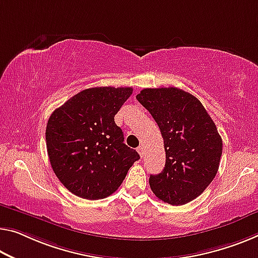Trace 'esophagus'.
Wrapping results in <instances>:
<instances>
[{
	"label": "esophagus",
	"instance_id": "esophagus-1",
	"mask_svg": "<svg viewBox=\"0 0 258 258\" xmlns=\"http://www.w3.org/2000/svg\"><path fill=\"white\" fill-rule=\"evenodd\" d=\"M137 152L140 153V156H141V158H142V157H143V153H144V150H143L142 146H138V148H137Z\"/></svg>",
	"mask_w": 258,
	"mask_h": 258
}]
</instances>
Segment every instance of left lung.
<instances>
[{
    "instance_id": "8db88e82",
    "label": "left lung",
    "mask_w": 258,
    "mask_h": 258,
    "mask_svg": "<svg viewBox=\"0 0 258 258\" xmlns=\"http://www.w3.org/2000/svg\"><path fill=\"white\" fill-rule=\"evenodd\" d=\"M136 98L164 138L165 168L150 175V187L165 203L187 204L207 189L219 168L223 141L215 122L196 97L181 89H144Z\"/></svg>"
}]
</instances>
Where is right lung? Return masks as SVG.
Segmentation results:
<instances>
[{
  "label": "right lung",
  "instance_id": "1",
  "mask_svg": "<svg viewBox=\"0 0 258 258\" xmlns=\"http://www.w3.org/2000/svg\"><path fill=\"white\" fill-rule=\"evenodd\" d=\"M132 93L133 88L86 89L50 115L46 145L51 168L74 195L92 201L108 197L140 159L114 121Z\"/></svg>",
  "mask_w": 258,
  "mask_h": 258
}]
</instances>
